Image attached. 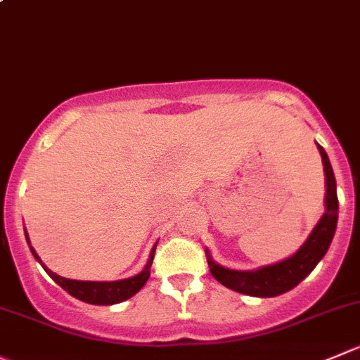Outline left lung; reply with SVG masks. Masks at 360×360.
<instances>
[{"label":"left lung","mask_w":360,"mask_h":360,"mask_svg":"<svg viewBox=\"0 0 360 360\" xmlns=\"http://www.w3.org/2000/svg\"><path fill=\"white\" fill-rule=\"evenodd\" d=\"M316 146L325 171V212L320 221L316 222L306 242L292 256L272 263V265H263L252 270L226 269V266L214 262L210 251L205 249L212 276L226 288L251 297L283 295V293L295 288L300 281L306 279L313 272L314 266L320 263V259L323 258L325 252L328 251V245H330L334 233H336L340 203H338L336 193V176L332 171L330 160H328L327 152L318 143Z\"/></svg>","instance_id":"8db88e82"}]
</instances>
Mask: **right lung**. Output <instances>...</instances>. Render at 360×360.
I'll return each mask as SVG.
<instances>
[{"label":"right lung","instance_id":"1","mask_svg":"<svg viewBox=\"0 0 360 360\" xmlns=\"http://www.w3.org/2000/svg\"><path fill=\"white\" fill-rule=\"evenodd\" d=\"M26 235V240L30 244V237L28 233L24 231ZM157 244L153 245L152 252H150V258L146 262L145 269L141 272H138L136 276L127 277V279H118V281H75V279H67V277L58 276L56 272H53L51 269H47L46 265L42 263V259L39 258L35 249L30 245L32 249V255L35 256L37 262L44 266V270L47 272V276L60 285L65 292L70 293L72 297H75L77 300H83L86 304H95V306H112V304H120L123 300L131 299L134 297L143 286L146 285V281L150 277V269H152V262H153V252H155Z\"/></svg>","mask_w":360,"mask_h":360}]
</instances>
